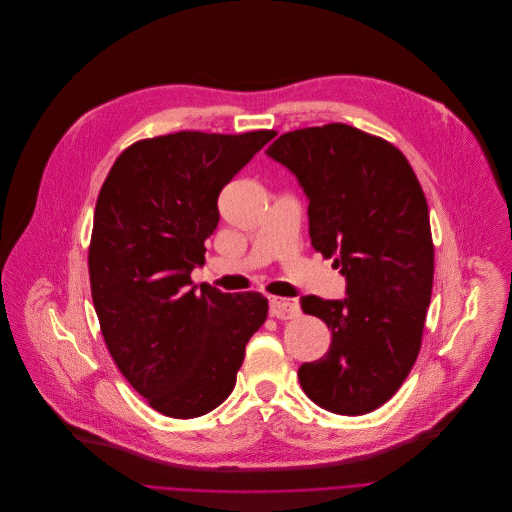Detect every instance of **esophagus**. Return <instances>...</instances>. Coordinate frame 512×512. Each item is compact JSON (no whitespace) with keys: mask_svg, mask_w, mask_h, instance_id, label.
Listing matches in <instances>:
<instances>
[{"mask_svg":"<svg viewBox=\"0 0 512 512\" xmlns=\"http://www.w3.org/2000/svg\"><path fill=\"white\" fill-rule=\"evenodd\" d=\"M270 315L280 319V321H288L300 315V306L298 300L294 298H270Z\"/></svg>","mask_w":512,"mask_h":512,"instance_id":"esophagus-1","label":"esophagus"}]
</instances>
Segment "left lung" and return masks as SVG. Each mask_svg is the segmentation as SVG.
<instances>
[{
    "mask_svg": "<svg viewBox=\"0 0 512 512\" xmlns=\"http://www.w3.org/2000/svg\"><path fill=\"white\" fill-rule=\"evenodd\" d=\"M309 197L311 244L347 278L343 300L302 296L331 329L325 357L302 363V391L323 410L363 416L410 375L434 284L424 189L389 141L343 123L280 135L266 151Z\"/></svg>",
    "mask_w": 512,
    "mask_h": 512,
    "instance_id": "obj_1",
    "label": "left lung"
}]
</instances>
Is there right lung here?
<instances>
[{"mask_svg": "<svg viewBox=\"0 0 512 512\" xmlns=\"http://www.w3.org/2000/svg\"><path fill=\"white\" fill-rule=\"evenodd\" d=\"M276 131H179L127 147L100 187L88 248L94 311L125 379L163 416L208 414L232 393L264 325L260 292L193 286L218 195Z\"/></svg>", "mask_w": 512, "mask_h": 512, "instance_id": "1", "label": "right lung"}]
</instances>
